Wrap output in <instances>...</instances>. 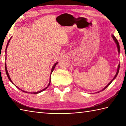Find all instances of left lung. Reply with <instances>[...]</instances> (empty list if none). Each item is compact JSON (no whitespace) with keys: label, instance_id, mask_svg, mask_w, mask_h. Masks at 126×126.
Returning a JSON list of instances; mask_svg holds the SVG:
<instances>
[{"label":"left lung","instance_id":"obj_1","mask_svg":"<svg viewBox=\"0 0 126 126\" xmlns=\"http://www.w3.org/2000/svg\"><path fill=\"white\" fill-rule=\"evenodd\" d=\"M112 38H113V39H114V40L115 41V43H116V46H117V50H118V52H119V55H120V45H119V42H118V41H117V40L116 39V38H115V36L114 35H112ZM119 69H120V63H119V65H118V66H117V70H116V73H115V76H114V78H112V79L111 80L110 82L108 83V84L106 85L105 87H104V88H103L102 90H100V91H97V92H96L95 93H99V92H101V91H104L106 88H107L108 86H109L110 85V83H111L112 81H113V80H114L116 78V76H117V74H118V73H119Z\"/></svg>","mask_w":126,"mask_h":126}]
</instances>
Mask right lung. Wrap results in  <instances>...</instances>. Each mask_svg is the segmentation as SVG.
Segmentation results:
<instances>
[{
	"mask_svg": "<svg viewBox=\"0 0 126 126\" xmlns=\"http://www.w3.org/2000/svg\"><path fill=\"white\" fill-rule=\"evenodd\" d=\"M10 39H11V38L10 39V40H9V41H8V43H7V45H6V50H7V46H8V45H9V42H10ZM5 54H6V53L5 52ZM6 59V56H5V60ZM58 62H56V63L54 64L53 65V66H52V68H51V71H50V76H49V80H48V83H47V86H46V87H45V88H44L43 89H42V90H40V91H36V92H29V91H24V90H22L21 88H20L19 87H18V86H17L15 84V83H14V82L13 81H12V80H11V78H10V75H9V73H8V70H7V66H6V62L5 63V70H6V75H7V77H8V78H9V80L11 81V82L13 83V84L15 85V86H16V87H17L18 88L19 90H20L21 91H23V92H26V93H31V94H38V93H40V92H43V91H45L47 88L49 86H50V83H51V74H52V73L53 72V70H54V69H55V66H56V65L57 64V63H58Z\"/></svg>",
	"mask_w": 126,
	"mask_h": 126,
	"instance_id": "1",
	"label": "right lung"
}]
</instances>
